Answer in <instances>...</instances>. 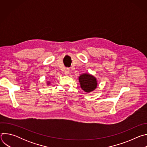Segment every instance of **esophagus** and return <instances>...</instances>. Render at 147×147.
I'll use <instances>...</instances> for the list:
<instances>
[{
	"label": "esophagus",
	"mask_w": 147,
	"mask_h": 147,
	"mask_svg": "<svg viewBox=\"0 0 147 147\" xmlns=\"http://www.w3.org/2000/svg\"><path fill=\"white\" fill-rule=\"evenodd\" d=\"M69 71H70L69 68H66L65 70V75H68L69 73Z\"/></svg>",
	"instance_id": "esophagus-1"
}]
</instances>
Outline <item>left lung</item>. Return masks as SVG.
Listing matches in <instances>:
<instances>
[{
    "instance_id": "1",
    "label": "left lung",
    "mask_w": 147,
    "mask_h": 147,
    "mask_svg": "<svg viewBox=\"0 0 147 147\" xmlns=\"http://www.w3.org/2000/svg\"><path fill=\"white\" fill-rule=\"evenodd\" d=\"M78 80L82 90L85 92H91L96 87L97 82L96 78L89 74H83L81 75Z\"/></svg>"
}]
</instances>
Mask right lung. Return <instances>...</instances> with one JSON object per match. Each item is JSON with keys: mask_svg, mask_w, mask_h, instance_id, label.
<instances>
[{"mask_svg": "<svg viewBox=\"0 0 147 147\" xmlns=\"http://www.w3.org/2000/svg\"><path fill=\"white\" fill-rule=\"evenodd\" d=\"M48 84H49V83H48Z\"/></svg>", "mask_w": 147, "mask_h": 147, "instance_id": "right-lung-1", "label": "right lung"}]
</instances>
